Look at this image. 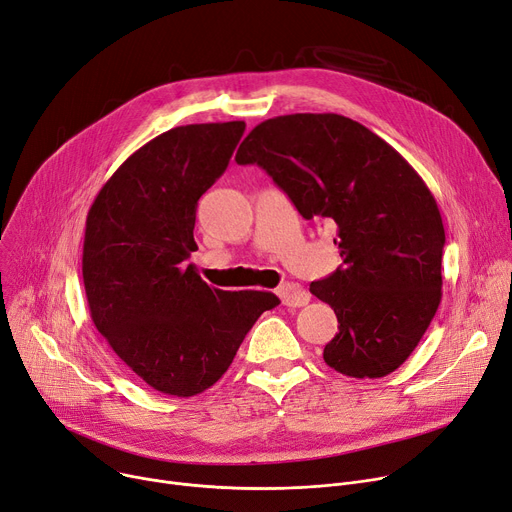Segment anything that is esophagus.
<instances>
[{
	"label": "esophagus",
	"instance_id": "34e87169",
	"mask_svg": "<svg viewBox=\"0 0 512 512\" xmlns=\"http://www.w3.org/2000/svg\"><path fill=\"white\" fill-rule=\"evenodd\" d=\"M279 297L287 308H302L310 302V293L299 283H285L279 287Z\"/></svg>",
	"mask_w": 512,
	"mask_h": 512
}]
</instances>
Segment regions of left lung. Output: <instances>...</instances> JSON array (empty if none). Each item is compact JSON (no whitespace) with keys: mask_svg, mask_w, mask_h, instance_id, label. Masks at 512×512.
<instances>
[{"mask_svg":"<svg viewBox=\"0 0 512 512\" xmlns=\"http://www.w3.org/2000/svg\"><path fill=\"white\" fill-rule=\"evenodd\" d=\"M235 161L260 165L304 219L337 225L343 266L310 285L339 320L324 362L351 378L395 372L442 299L444 225L424 179L388 142L337 113L266 119Z\"/></svg>","mask_w":512,"mask_h":512,"instance_id":"obj_1","label":"left lung"}]
</instances>
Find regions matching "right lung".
I'll return each instance as SVG.
<instances>
[{"instance_id":"1","label":"right lung","mask_w":512,"mask_h":512,"mask_svg":"<svg viewBox=\"0 0 512 512\" xmlns=\"http://www.w3.org/2000/svg\"><path fill=\"white\" fill-rule=\"evenodd\" d=\"M244 122L190 124L140 146L90 204L82 248L86 302L115 355L150 388L194 397L213 386L268 291L206 285L188 258L200 196L229 165Z\"/></svg>"}]
</instances>
